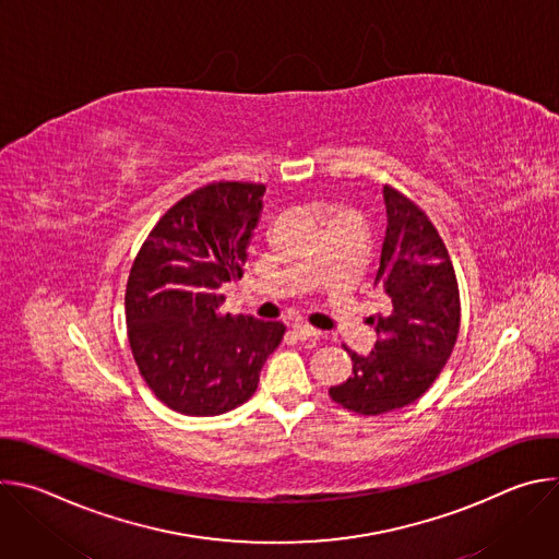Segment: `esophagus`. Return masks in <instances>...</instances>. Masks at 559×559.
<instances>
[{
    "mask_svg": "<svg viewBox=\"0 0 559 559\" xmlns=\"http://www.w3.org/2000/svg\"><path fill=\"white\" fill-rule=\"evenodd\" d=\"M292 334H294L296 338H300V341H309V338H318V336H321V332L309 328V325H305V323H294V325H292Z\"/></svg>",
    "mask_w": 559,
    "mask_h": 559,
    "instance_id": "1",
    "label": "esophagus"
}]
</instances>
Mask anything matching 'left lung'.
I'll return each instance as SVG.
<instances>
[{
    "label": "left lung",
    "instance_id": "8db88e82",
    "mask_svg": "<svg viewBox=\"0 0 559 559\" xmlns=\"http://www.w3.org/2000/svg\"><path fill=\"white\" fill-rule=\"evenodd\" d=\"M386 234L376 285L389 311L376 313V347L352 356V376L330 386V397L360 416L412 405L447 365L460 332V289L442 236L427 212L384 186Z\"/></svg>",
    "mask_w": 559,
    "mask_h": 559
}]
</instances>
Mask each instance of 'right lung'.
<instances>
[{"label": "right lung", "mask_w": 559, "mask_h": 559, "mask_svg": "<svg viewBox=\"0 0 559 559\" xmlns=\"http://www.w3.org/2000/svg\"><path fill=\"white\" fill-rule=\"evenodd\" d=\"M263 183L212 181L177 201L150 229L126 285L132 358L150 391L186 416L248 403L283 323L221 309L223 283L243 276Z\"/></svg>", "instance_id": "obj_1"}]
</instances>
